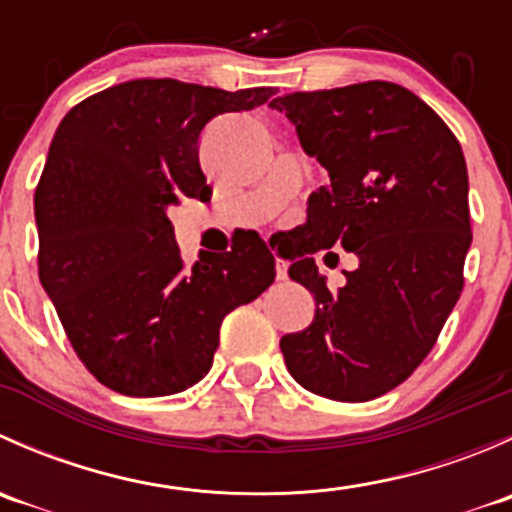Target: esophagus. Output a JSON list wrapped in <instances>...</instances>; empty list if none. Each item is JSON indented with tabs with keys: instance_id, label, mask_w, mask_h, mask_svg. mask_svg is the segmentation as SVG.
I'll use <instances>...</instances> for the list:
<instances>
[{
	"instance_id": "34e87169",
	"label": "esophagus",
	"mask_w": 512,
	"mask_h": 512,
	"mask_svg": "<svg viewBox=\"0 0 512 512\" xmlns=\"http://www.w3.org/2000/svg\"><path fill=\"white\" fill-rule=\"evenodd\" d=\"M275 270H277V280H287L289 265H287L285 260H277V262H275Z\"/></svg>"
}]
</instances>
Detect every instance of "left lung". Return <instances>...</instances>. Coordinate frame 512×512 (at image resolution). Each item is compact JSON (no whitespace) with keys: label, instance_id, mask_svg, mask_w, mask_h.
<instances>
[{"label":"left lung","instance_id":"8db88e82","mask_svg":"<svg viewBox=\"0 0 512 512\" xmlns=\"http://www.w3.org/2000/svg\"><path fill=\"white\" fill-rule=\"evenodd\" d=\"M304 153L329 173L309 195L289 277L314 294V319L280 349L297 384L369 401L409 379L463 289L471 247L468 170L451 128L389 81L277 96ZM342 244L360 267L332 293L311 252Z\"/></svg>","mask_w":512,"mask_h":512}]
</instances>
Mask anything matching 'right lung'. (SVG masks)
Here are the masks:
<instances>
[{"instance_id":"1","label":"right lung","mask_w":512,"mask_h":512,"mask_svg":"<svg viewBox=\"0 0 512 512\" xmlns=\"http://www.w3.org/2000/svg\"><path fill=\"white\" fill-rule=\"evenodd\" d=\"M270 96V86L136 79L81 101L56 128L34 193L39 280L108 389L153 399L198 384L225 314L275 282L257 232L188 267L168 220L180 198L213 195L198 158L205 126Z\"/></svg>"}]
</instances>
